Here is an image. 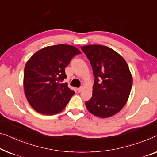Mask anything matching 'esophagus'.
<instances>
[{
    "mask_svg": "<svg viewBox=\"0 0 157 157\" xmlns=\"http://www.w3.org/2000/svg\"><path fill=\"white\" fill-rule=\"evenodd\" d=\"M82 86H80V87L78 88V92H80L81 91H82Z\"/></svg>",
    "mask_w": 157,
    "mask_h": 157,
    "instance_id": "obj_1",
    "label": "esophagus"
}]
</instances>
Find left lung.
Segmentation results:
<instances>
[{
  "mask_svg": "<svg viewBox=\"0 0 157 157\" xmlns=\"http://www.w3.org/2000/svg\"><path fill=\"white\" fill-rule=\"evenodd\" d=\"M81 49L90 61L95 78L92 97L85 103L86 109L100 118L115 115L125 105L132 88L127 63L106 46L87 45Z\"/></svg>",
  "mask_w": 157,
  "mask_h": 157,
  "instance_id": "8db88e82",
  "label": "left lung"
}]
</instances>
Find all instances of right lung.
Masks as SVG:
<instances>
[{"instance_id": "add662e5", "label": "right lung", "mask_w": 157, "mask_h": 157, "mask_svg": "<svg viewBox=\"0 0 157 157\" xmlns=\"http://www.w3.org/2000/svg\"><path fill=\"white\" fill-rule=\"evenodd\" d=\"M71 45L47 46L34 53L24 71V90L27 99L38 113L54 115L65 109L74 91L63 83L65 67L72 58L80 54Z\"/></svg>"}]
</instances>
